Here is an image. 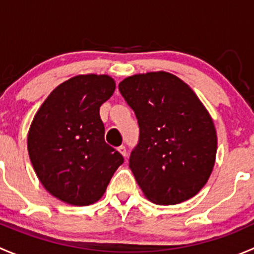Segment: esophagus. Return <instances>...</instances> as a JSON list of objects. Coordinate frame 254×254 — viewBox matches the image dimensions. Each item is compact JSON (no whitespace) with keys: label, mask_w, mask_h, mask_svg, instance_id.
I'll list each match as a JSON object with an SVG mask.
<instances>
[{"label":"esophagus","mask_w":254,"mask_h":254,"mask_svg":"<svg viewBox=\"0 0 254 254\" xmlns=\"http://www.w3.org/2000/svg\"><path fill=\"white\" fill-rule=\"evenodd\" d=\"M118 150H119V152L122 153V155L124 156V157H127V147H125L124 145L119 146V147H118Z\"/></svg>","instance_id":"obj_1"}]
</instances>
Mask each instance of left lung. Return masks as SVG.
Returning <instances> with one entry per match:
<instances>
[{"instance_id": "8db88e82", "label": "left lung", "mask_w": 254, "mask_h": 254, "mask_svg": "<svg viewBox=\"0 0 254 254\" xmlns=\"http://www.w3.org/2000/svg\"><path fill=\"white\" fill-rule=\"evenodd\" d=\"M119 91L139 124L129 167L146 198L163 205L190 199L214 168L217 137L209 113L188 84L162 71L125 78Z\"/></svg>"}]
</instances>
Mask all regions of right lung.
<instances>
[{"instance_id": "1", "label": "right lung", "mask_w": 254, "mask_h": 254, "mask_svg": "<svg viewBox=\"0 0 254 254\" xmlns=\"http://www.w3.org/2000/svg\"><path fill=\"white\" fill-rule=\"evenodd\" d=\"M107 75L76 76L56 87L35 114L28 152L50 194L71 205L102 198L124 157L104 140L102 104L113 96Z\"/></svg>"}]
</instances>
